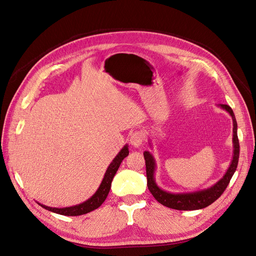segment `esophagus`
Here are the masks:
<instances>
[{
  "label": "esophagus",
  "instance_id": "1",
  "mask_svg": "<svg viewBox=\"0 0 256 256\" xmlns=\"http://www.w3.org/2000/svg\"><path fill=\"white\" fill-rule=\"evenodd\" d=\"M144 132H141V130H135L134 132H132L130 135V144L132 146H140L141 144L144 142Z\"/></svg>",
  "mask_w": 256,
  "mask_h": 256
}]
</instances>
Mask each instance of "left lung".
<instances>
[{
	"instance_id": "1",
	"label": "left lung",
	"mask_w": 256,
	"mask_h": 256,
	"mask_svg": "<svg viewBox=\"0 0 256 256\" xmlns=\"http://www.w3.org/2000/svg\"><path fill=\"white\" fill-rule=\"evenodd\" d=\"M222 108L226 110L227 112L231 115L233 121V158L229 168L227 170L226 174L220 181H218L214 185L210 188L203 190H198L194 192H186V194H172L168 192H165L156 184L154 182V170H156V162L152 157V154L150 152H144V159H146V176H148V187L150 194L157 201L172 209L176 210H198L202 209L210 204H212L214 201L222 196L227 188L232 176L234 174L238 158H240V143L238 138V124L236 119L233 113L232 108L227 104H220Z\"/></svg>"
}]
</instances>
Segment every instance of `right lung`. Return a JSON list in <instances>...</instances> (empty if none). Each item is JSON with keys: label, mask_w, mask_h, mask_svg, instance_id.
I'll list each match as a JSON object with an SVG mask.
<instances>
[{"label": "right lung", "mask_w": 256, "mask_h": 256, "mask_svg": "<svg viewBox=\"0 0 256 256\" xmlns=\"http://www.w3.org/2000/svg\"><path fill=\"white\" fill-rule=\"evenodd\" d=\"M128 144L122 148V150L119 152V154L114 158V160L112 161L108 165V168L104 174V176L102 179V182L99 186V188L97 190V192L90 198L88 200H86V202L75 205L72 207H64V208H55V207H48L42 204H40L42 208H45L49 211H52V212L58 214L62 216H82V214H86L88 212H91V211L97 209L99 206H100L104 200L106 198L110 190V184H112L113 178L115 176V174L117 172L119 166L126 157H128Z\"/></svg>", "instance_id": "right-lung-1"}]
</instances>
